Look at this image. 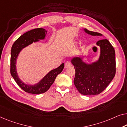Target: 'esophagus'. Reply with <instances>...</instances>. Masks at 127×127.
Instances as JSON below:
<instances>
[{
  "label": "esophagus",
  "mask_w": 127,
  "mask_h": 127,
  "mask_svg": "<svg viewBox=\"0 0 127 127\" xmlns=\"http://www.w3.org/2000/svg\"><path fill=\"white\" fill-rule=\"evenodd\" d=\"M72 66V64L70 62H67L66 63H65V65H64V67L65 68H69L71 67Z\"/></svg>",
  "instance_id": "obj_1"
}]
</instances>
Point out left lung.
<instances>
[{
	"mask_svg": "<svg viewBox=\"0 0 127 127\" xmlns=\"http://www.w3.org/2000/svg\"><path fill=\"white\" fill-rule=\"evenodd\" d=\"M92 36L101 34L85 29ZM100 47V56L98 61L87 64L80 58L71 60L75 69L73 83L79 93L84 95H96L107 87L116 73V60L114 48L107 39L100 40L96 43Z\"/></svg>",
	"mask_w": 127,
	"mask_h": 127,
	"instance_id": "left-lung-1",
	"label": "left lung"
}]
</instances>
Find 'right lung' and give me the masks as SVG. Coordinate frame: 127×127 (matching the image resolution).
<instances>
[{"mask_svg": "<svg viewBox=\"0 0 127 127\" xmlns=\"http://www.w3.org/2000/svg\"><path fill=\"white\" fill-rule=\"evenodd\" d=\"M47 32L43 28H39L30 30L20 36L15 41L11 48L10 72L13 78L19 86L24 91L32 94H41L47 91L54 83L57 76L61 73L64 67V63L62 64L57 68L51 71L39 83L34 86L27 85L22 82L19 78L16 70V59L19 54L23 48L31 44L33 42L44 39Z\"/></svg>", "mask_w": 127, "mask_h": 127, "instance_id": "obj_1", "label": "right lung"}]
</instances>
